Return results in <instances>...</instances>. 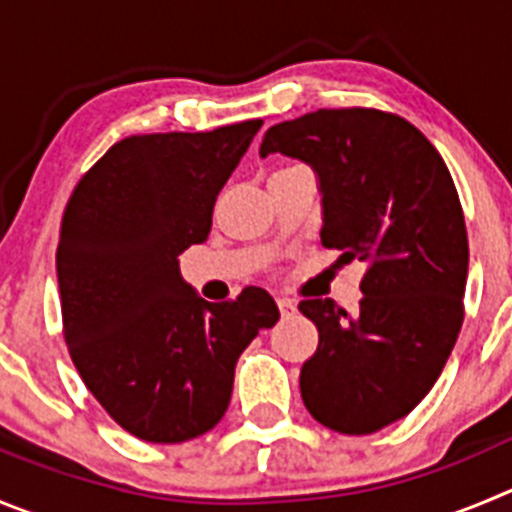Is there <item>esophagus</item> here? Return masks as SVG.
<instances>
[{"label": "esophagus", "instance_id": "34e87169", "mask_svg": "<svg viewBox=\"0 0 512 512\" xmlns=\"http://www.w3.org/2000/svg\"><path fill=\"white\" fill-rule=\"evenodd\" d=\"M278 308L283 315H293L295 313V303L290 298H278Z\"/></svg>", "mask_w": 512, "mask_h": 512}]
</instances>
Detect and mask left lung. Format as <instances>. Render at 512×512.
Segmentation results:
<instances>
[{
	"instance_id": "left-lung-1",
	"label": "left lung",
	"mask_w": 512,
	"mask_h": 512,
	"mask_svg": "<svg viewBox=\"0 0 512 512\" xmlns=\"http://www.w3.org/2000/svg\"><path fill=\"white\" fill-rule=\"evenodd\" d=\"M305 161L321 179V242L364 265L356 315L300 300L318 348L300 371L305 409L341 434L407 417L442 374L465 321V214L450 169L407 118L321 108L267 128L260 156Z\"/></svg>"
}]
</instances>
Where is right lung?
Returning a JSON list of instances; mask_svg holds the SVG:
<instances>
[{
    "label": "right lung",
    "instance_id": "1",
    "mask_svg": "<svg viewBox=\"0 0 512 512\" xmlns=\"http://www.w3.org/2000/svg\"><path fill=\"white\" fill-rule=\"evenodd\" d=\"M260 126L123 138L62 212L55 262L70 358L113 422L143 442L209 432L229 407L240 353L280 318L262 288L207 303L176 260L207 240L219 189Z\"/></svg>",
    "mask_w": 512,
    "mask_h": 512
}]
</instances>
